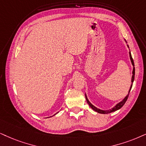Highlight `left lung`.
Wrapping results in <instances>:
<instances>
[{
	"mask_svg": "<svg viewBox=\"0 0 146 146\" xmlns=\"http://www.w3.org/2000/svg\"><path fill=\"white\" fill-rule=\"evenodd\" d=\"M125 40V39H124ZM125 42H126L127 44V42L126 40H125ZM127 47L129 48V57H130V60H131V64L133 65V71H132V77H131V85L130 86V88H129V93L128 94H127L126 96H125L124 98H123L122 100L121 101V102L117 103V104L114 106L113 108H112L111 109H109V110H101V109H99V108H98L97 107H96L95 106H94L93 104H92L91 102H90L89 100H88V97H87V95L86 94V101L87 102H88V104H89V106L91 107V108L93 109L94 111L98 112V113H100V114H108V113H110V112H114L116 111V110H119L120 108H121V107H123V105L125 104V103L126 102L127 98H128V96H129V92L131 91V88H132V86H133V83L134 82V79H135V65H134V62H133V58L131 56V51H130V49H129V46L127 45Z\"/></svg>",
	"mask_w": 146,
	"mask_h": 146,
	"instance_id": "8db88e82",
	"label": "left lung"
}]
</instances>
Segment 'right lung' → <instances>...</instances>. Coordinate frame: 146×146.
<instances>
[{"label":"right lung","instance_id":"obj_1","mask_svg":"<svg viewBox=\"0 0 146 146\" xmlns=\"http://www.w3.org/2000/svg\"><path fill=\"white\" fill-rule=\"evenodd\" d=\"M58 112H57V113H58ZM55 114H54V115H53V116H54ZM53 116H52V117H53Z\"/></svg>","mask_w":146,"mask_h":146}]
</instances>
